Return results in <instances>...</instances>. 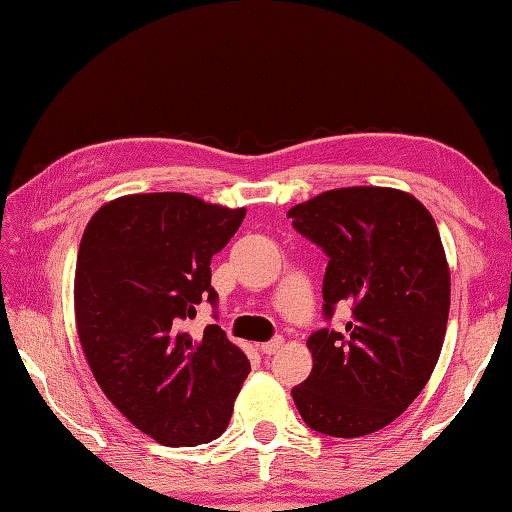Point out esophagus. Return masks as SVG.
Returning <instances> with one entry per match:
<instances>
[{"instance_id":"obj_1","label":"esophagus","mask_w":512,"mask_h":512,"mask_svg":"<svg viewBox=\"0 0 512 512\" xmlns=\"http://www.w3.org/2000/svg\"><path fill=\"white\" fill-rule=\"evenodd\" d=\"M282 345H284L282 336H275V339H271L268 343L259 345V350H262V354H266V357H271V354H277L282 350Z\"/></svg>"}]
</instances>
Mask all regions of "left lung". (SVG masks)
<instances>
[{"instance_id":"left-lung-1","label":"left lung","mask_w":512,"mask_h":512,"mask_svg":"<svg viewBox=\"0 0 512 512\" xmlns=\"http://www.w3.org/2000/svg\"><path fill=\"white\" fill-rule=\"evenodd\" d=\"M287 216L329 257L325 318L350 307L343 332L309 336L314 368L293 402L318 433L368 436L409 409L443 350L452 280L436 221L393 187L329 189Z\"/></svg>"}]
</instances>
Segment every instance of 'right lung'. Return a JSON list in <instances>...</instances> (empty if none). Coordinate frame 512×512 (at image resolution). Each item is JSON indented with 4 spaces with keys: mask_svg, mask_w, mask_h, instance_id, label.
<instances>
[{
    "mask_svg": "<svg viewBox=\"0 0 512 512\" xmlns=\"http://www.w3.org/2000/svg\"><path fill=\"white\" fill-rule=\"evenodd\" d=\"M244 216L160 192L115 198L85 225L74 275L85 359L108 400L167 447L219 438L250 372L219 325L185 332L203 298L216 305L212 255Z\"/></svg>",
    "mask_w": 512,
    "mask_h": 512,
    "instance_id": "add662e5",
    "label": "right lung"
}]
</instances>
